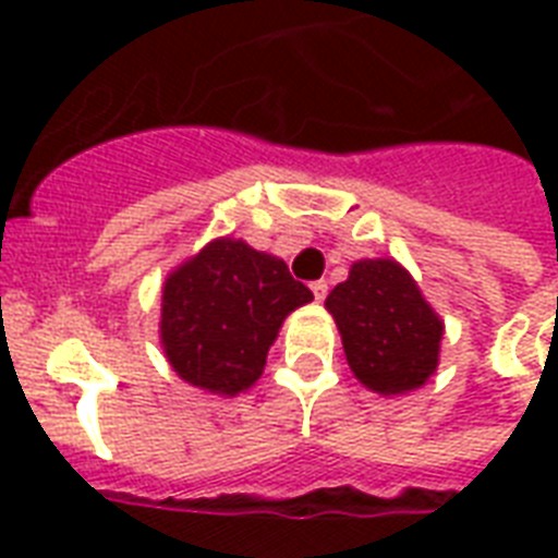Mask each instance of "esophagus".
Masks as SVG:
<instances>
[{
	"mask_svg": "<svg viewBox=\"0 0 558 558\" xmlns=\"http://www.w3.org/2000/svg\"><path fill=\"white\" fill-rule=\"evenodd\" d=\"M310 289H313L315 301H324V298H327V280H315V283H310Z\"/></svg>",
	"mask_w": 558,
	"mask_h": 558,
	"instance_id": "obj_1",
	"label": "esophagus"
}]
</instances>
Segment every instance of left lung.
<instances>
[{
  "instance_id": "1",
  "label": "left lung",
  "mask_w": 558,
  "mask_h": 558,
  "mask_svg": "<svg viewBox=\"0 0 558 558\" xmlns=\"http://www.w3.org/2000/svg\"><path fill=\"white\" fill-rule=\"evenodd\" d=\"M324 306L339 327L350 371L373 393L402 397L423 388L440 365L442 318L393 257L353 263Z\"/></svg>"
}]
</instances>
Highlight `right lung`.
<instances>
[{
	"instance_id": "obj_1",
	"label": "right lung",
	"mask_w": 558,
	"mask_h": 558,
	"mask_svg": "<svg viewBox=\"0 0 558 558\" xmlns=\"http://www.w3.org/2000/svg\"><path fill=\"white\" fill-rule=\"evenodd\" d=\"M310 301L280 257L217 236L161 283V350L182 381L236 397L263 376L287 315Z\"/></svg>"
}]
</instances>
